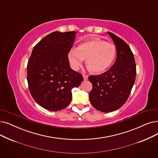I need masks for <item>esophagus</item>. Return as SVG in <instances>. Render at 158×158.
<instances>
[{"instance_id": "esophagus-1", "label": "esophagus", "mask_w": 158, "mask_h": 158, "mask_svg": "<svg viewBox=\"0 0 158 158\" xmlns=\"http://www.w3.org/2000/svg\"><path fill=\"white\" fill-rule=\"evenodd\" d=\"M83 79H84V80H88V76L87 75L83 74Z\"/></svg>"}]
</instances>
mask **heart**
<instances>
[{"label": "heart", "instance_id": "heart-1", "mask_svg": "<svg viewBox=\"0 0 158 158\" xmlns=\"http://www.w3.org/2000/svg\"><path fill=\"white\" fill-rule=\"evenodd\" d=\"M116 56L115 46L99 38H93L81 43L77 50L68 53V59L74 70H77L86 60V66L96 74L106 71L113 64Z\"/></svg>", "mask_w": 158, "mask_h": 158}]
</instances>
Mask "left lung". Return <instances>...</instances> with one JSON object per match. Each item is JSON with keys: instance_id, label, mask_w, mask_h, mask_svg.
I'll list each match as a JSON object with an SVG mask.
<instances>
[{"instance_id": "obj_1", "label": "left lung", "mask_w": 158, "mask_h": 158, "mask_svg": "<svg viewBox=\"0 0 158 158\" xmlns=\"http://www.w3.org/2000/svg\"><path fill=\"white\" fill-rule=\"evenodd\" d=\"M108 33L115 44L116 60L107 72L88 77L92 84L89 99L92 106L102 112L115 111L125 103L136 76L135 59L130 48L115 34Z\"/></svg>"}]
</instances>
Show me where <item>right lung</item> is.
<instances>
[{
	"label": "right lung",
	"instance_id": "add662e5",
	"mask_svg": "<svg viewBox=\"0 0 158 158\" xmlns=\"http://www.w3.org/2000/svg\"><path fill=\"white\" fill-rule=\"evenodd\" d=\"M75 31H54L41 40L32 50L27 65V81L33 99L51 111L69 105L72 90L83 81L82 74L70 68L68 53Z\"/></svg>",
	"mask_w": 158,
	"mask_h": 158
}]
</instances>
